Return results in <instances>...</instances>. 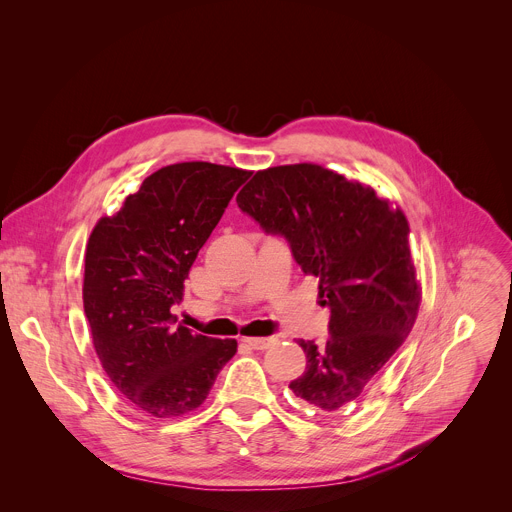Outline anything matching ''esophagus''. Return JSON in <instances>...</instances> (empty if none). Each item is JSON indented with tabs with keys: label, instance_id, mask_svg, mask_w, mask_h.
<instances>
[{
	"label": "esophagus",
	"instance_id": "34e87169",
	"mask_svg": "<svg viewBox=\"0 0 512 512\" xmlns=\"http://www.w3.org/2000/svg\"><path fill=\"white\" fill-rule=\"evenodd\" d=\"M243 342H245L251 350H267V348L273 344V339H271V337H245Z\"/></svg>",
	"mask_w": 512,
	"mask_h": 512
}]
</instances>
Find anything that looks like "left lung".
Instances as JSON below:
<instances>
[{
  "instance_id": "1",
  "label": "left lung",
  "mask_w": 512,
  "mask_h": 512,
  "mask_svg": "<svg viewBox=\"0 0 512 512\" xmlns=\"http://www.w3.org/2000/svg\"><path fill=\"white\" fill-rule=\"evenodd\" d=\"M239 209L283 237L303 273L319 279L329 339H299L305 372L289 384L299 400L337 412L356 402L408 337L420 305L410 227L400 209L319 164L259 170Z\"/></svg>"
}]
</instances>
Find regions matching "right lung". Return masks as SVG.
Wrapping results in <instances>:
<instances>
[{
    "label": "right lung",
    "instance_id": "right-lung-1",
    "mask_svg": "<svg viewBox=\"0 0 512 512\" xmlns=\"http://www.w3.org/2000/svg\"><path fill=\"white\" fill-rule=\"evenodd\" d=\"M251 173L181 162L146 177L114 217L94 227L84 269V311L114 388L154 418L199 408L235 356V339L177 325L185 279Z\"/></svg>",
    "mask_w": 512,
    "mask_h": 512
}]
</instances>
